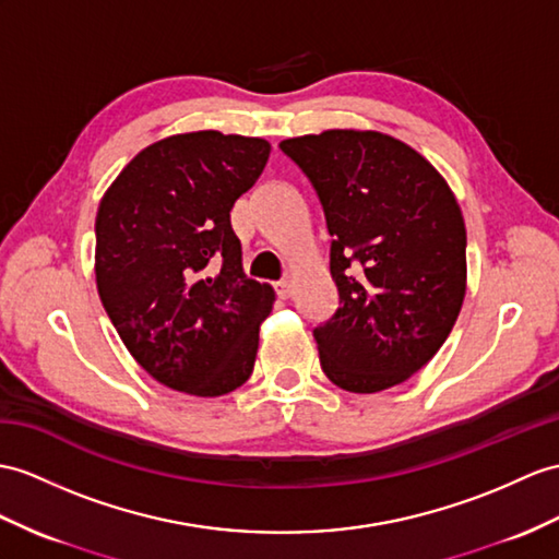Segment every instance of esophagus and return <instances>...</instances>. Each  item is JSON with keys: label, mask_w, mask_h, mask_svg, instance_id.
Here are the masks:
<instances>
[{"label": "esophagus", "mask_w": 559, "mask_h": 559, "mask_svg": "<svg viewBox=\"0 0 559 559\" xmlns=\"http://www.w3.org/2000/svg\"><path fill=\"white\" fill-rule=\"evenodd\" d=\"M275 289H277V296L282 298V301H287V298H292V294H294V284L284 280V282L275 284Z\"/></svg>", "instance_id": "obj_1"}]
</instances>
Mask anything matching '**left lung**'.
<instances>
[{"label":"left lung","instance_id":"obj_1","mask_svg":"<svg viewBox=\"0 0 559 559\" xmlns=\"http://www.w3.org/2000/svg\"><path fill=\"white\" fill-rule=\"evenodd\" d=\"M280 148L316 187L338 308L312 336L332 384L377 393L421 370L467 292V233L445 177L377 130H324Z\"/></svg>","mask_w":559,"mask_h":559}]
</instances>
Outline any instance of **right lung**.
Returning <instances> with one entry per match:
<instances>
[{"instance_id":"add662e5","label":"right lung","mask_w":559,"mask_h":559,"mask_svg":"<svg viewBox=\"0 0 559 559\" xmlns=\"http://www.w3.org/2000/svg\"><path fill=\"white\" fill-rule=\"evenodd\" d=\"M270 142L199 130L144 146L97 211L94 275L118 336L163 386L213 399L253 372L275 289L243 275L229 225Z\"/></svg>"}]
</instances>
